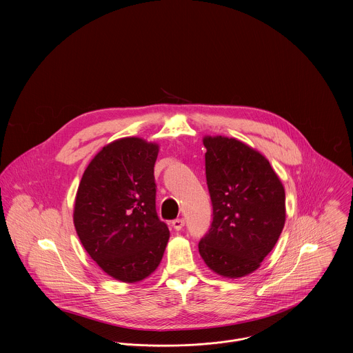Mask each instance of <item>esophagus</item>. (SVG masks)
I'll use <instances>...</instances> for the list:
<instances>
[{"label": "esophagus", "instance_id": "34e87169", "mask_svg": "<svg viewBox=\"0 0 353 353\" xmlns=\"http://www.w3.org/2000/svg\"><path fill=\"white\" fill-rule=\"evenodd\" d=\"M183 225H185V220H183V219H175V220H172V227H174V230L181 231V230L183 228Z\"/></svg>", "mask_w": 353, "mask_h": 353}]
</instances>
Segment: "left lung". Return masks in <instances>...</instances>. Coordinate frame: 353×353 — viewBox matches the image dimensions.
Listing matches in <instances>:
<instances>
[{
    "instance_id": "left-lung-1",
    "label": "left lung",
    "mask_w": 353,
    "mask_h": 353,
    "mask_svg": "<svg viewBox=\"0 0 353 353\" xmlns=\"http://www.w3.org/2000/svg\"><path fill=\"white\" fill-rule=\"evenodd\" d=\"M205 174L213 220L199 250L228 279L256 270L285 223V192L270 163L236 139L205 137Z\"/></svg>"
}]
</instances>
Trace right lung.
I'll use <instances>...</instances> for the list:
<instances>
[{
    "mask_svg": "<svg viewBox=\"0 0 353 353\" xmlns=\"http://www.w3.org/2000/svg\"><path fill=\"white\" fill-rule=\"evenodd\" d=\"M159 145L117 140L88 164L77 189L73 221L84 249L115 280L136 283L159 266L170 231L156 212L153 175Z\"/></svg>",
    "mask_w": 353,
    "mask_h": 353,
    "instance_id": "right-lung-1",
    "label": "right lung"
}]
</instances>
